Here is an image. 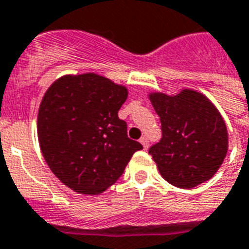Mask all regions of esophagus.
I'll return each instance as SVG.
<instances>
[{
	"label": "esophagus",
	"instance_id": "34e87169",
	"mask_svg": "<svg viewBox=\"0 0 249 249\" xmlns=\"http://www.w3.org/2000/svg\"><path fill=\"white\" fill-rule=\"evenodd\" d=\"M140 142L142 143V146H143V147L147 150V148H148V138H147V137H142V138L140 140Z\"/></svg>",
	"mask_w": 249,
	"mask_h": 249
}]
</instances>
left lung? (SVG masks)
I'll return each instance as SVG.
<instances>
[{"mask_svg": "<svg viewBox=\"0 0 249 249\" xmlns=\"http://www.w3.org/2000/svg\"><path fill=\"white\" fill-rule=\"evenodd\" d=\"M148 98L159 115L163 137L150 148L161 177L170 185L193 189L217 173L228 154L229 133L224 117L204 94L182 89Z\"/></svg>", "mask_w": 249, "mask_h": 249, "instance_id": "8db88e82", "label": "left lung"}]
</instances>
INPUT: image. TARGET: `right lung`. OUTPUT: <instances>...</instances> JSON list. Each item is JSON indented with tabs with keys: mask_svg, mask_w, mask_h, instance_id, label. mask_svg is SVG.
<instances>
[{
	"mask_svg": "<svg viewBox=\"0 0 249 249\" xmlns=\"http://www.w3.org/2000/svg\"><path fill=\"white\" fill-rule=\"evenodd\" d=\"M128 89L88 72L64 75L49 86L37 116L41 152L62 183L99 195L119 179L142 144L126 136L117 116Z\"/></svg>",
	"mask_w": 249,
	"mask_h": 249,
	"instance_id": "1",
	"label": "right lung"
}]
</instances>
